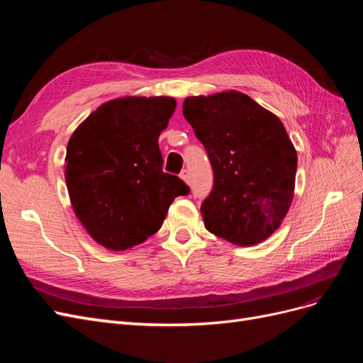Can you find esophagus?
Listing matches in <instances>:
<instances>
[{
  "label": "esophagus",
  "mask_w": 363,
  "mask_h": 363,
  "mask_svg": "<svg viewBox=\"0 0 363 363\" xmlns=\"http://www.w3.org/2000/svg\"><path fill=\"white\" fill-rule=\"evenodd\" d=\"M180 179L184 180L186 183H188L189 179H191V177H189V171H188V169H183V171L180 172Z\"/></svg>",
  "instance_id": "34e87169"
}]
</instances>
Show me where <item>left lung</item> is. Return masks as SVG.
Segmentation results:
<instances>
[{
    "instance_id": "1",
    "label": "left lung",
    "mask_w": 363,
    "mask_h": 363,
    "mask_svg": "<svg viewBox=\"0 0 363 363\" xmlns=\"http://www.w3.org/2000/svg\"><path fill=\"white\" fill-rule=\"evenodd\" d=\"M183 115L213 169L201 204L206 228L242 247L269 238L295 189L296 151L281 121L238 91L188 96Z\"/></svg>"
}]
</instances>
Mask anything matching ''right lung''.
Masks as SVG:
<instances>
[{
  "mask_svg": "<svg viewBox=\"0 0 363 363\" xmlns=\"http://www.w3.org/2000/svg\"><path fill=\"white\" fill-rule=\"evenodd\" d=\"M169 96H123L96 108L75 128L65 157L74 212L98 244L121 251L162 227L175 196L189 194L162 171L159 136L175 111Z\"/></svg>",
  "mask_w": 363,
  "mask_h": 363,
  "instance_id": "right-lung-1",
  "label": "right lung"
}]
</instances>
